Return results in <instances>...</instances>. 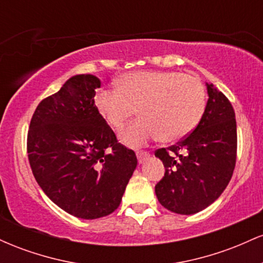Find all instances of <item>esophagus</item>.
<instances>
[{
  "instance_id": "obj_1",
  "label": "esophagus",
  "mask_w": 263,
  "mask_h": 263,
  "mask_svg": "<svg viewBox=\"0 0 263 263\" xmlns=\"http://www.w3.org/2000/svg\"><path fill=\"white\" fill-rule=\"evenodd\" d=\"M151 157V155L148 152H142V151H140V152H137V159H138V163L140 164H142V163H144L148 159Z\"/></svg>"
}]
</instances>
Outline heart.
I'll return each mask as SVG.
<instances>
[{"instance_id":"heart-1","label":"heart","mask_w":263,"mask_h":263,"mask_svg":"<svg viewBox=\"0 0 263 263\" xmlns=\"http://www.w3.org/2000/svg\"><path fill=\"white\" fill-rule=\"evenodd\" d=\"M114 90H99L93 104L111 128L121 129L134 116L140 119L119 138L127 147L149 141L174 142L190 134L203 116L206 98L203 83L178 71L140 70L123 74Z\"/></svg>"}]
</instances>
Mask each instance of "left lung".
<instances>
[{"instance_id": "obj_1", "label": "left lung", "mask_w": 263, "mask_h": 263, "mask_svg": "<svg viewBox=\"0 0 263 263\" xmlns=\"http://www.w3.org/2000/svg\"><path fill=\"white\" fill-rule=\"evenodd\" d=\"M206 106L198 126L168 149H158L164 177L156 185L158 201L172 213L192 215L209 206L224 192L236 162L235 111L211 83Z\"/></svg>"}]
</instances>
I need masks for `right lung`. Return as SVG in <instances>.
Segmentation results:
<instances>
[{
	"mask_svg": "<svg viewBox=\"0 0 263 263\" xmlns=\"http://www.w3.org/2000/svg\"><path fill=\"white\" fill-rule=\"evenodd\" d=\"M101 86L91 74L74 75L41 101L28 131L33 176L54 204L92 220L119 208L137 167L132 149L116 140L93 104Z\"/></svg>",
	"mask_w": 263,
	"mask_h": 263,
	"instance_id": "1",
	"label": "right lung"
}]
</instances>
